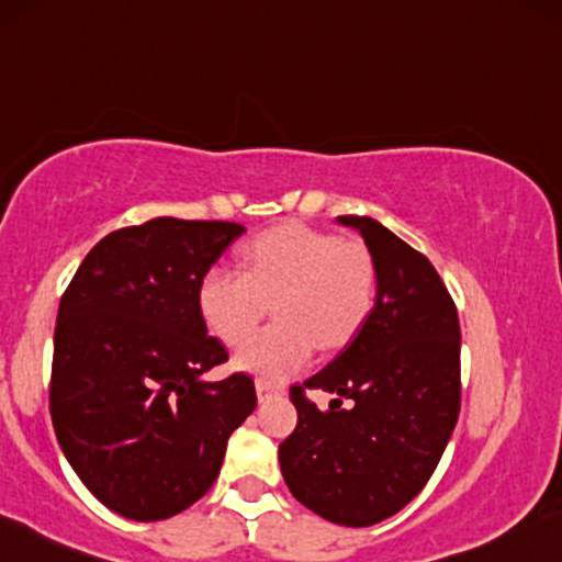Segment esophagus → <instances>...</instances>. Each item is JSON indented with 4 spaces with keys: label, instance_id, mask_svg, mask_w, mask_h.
<instances>
[{
    "label": "esophagus",
    "instance_id": "34e87169",
    "mask_svg": "<svg viewBox=\"0 0 562 562\" xmlns=\"http://www.w3.org/2000/svg\"><path fill=\"white\" fill-rule=\"evenodd\" d=\"M256 395H259V403H263V401H269V397L280 395V387H277V384H272V382L256 380Z\"/></svg>",
    "mask_w": 562,
    "mask_h": 562
}]
</instances>
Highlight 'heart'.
I'll list each match as a JSON object with an SVG mask.
<instances>
[{"mask_svg":"<svg viewBox=\"0 0 562 562\" xmlns=\"http://www.w3.org/2000/svg\"><path fill=\"white\" fill-rule=\"evenodd\" d=\"M376 267L358 240L306 225L272 227L243 248V269L212 267L199 285L206 327L238 346L276 301L278 322L249 338L235 367L263 382H285L322 348H340L374 306Z\"/></svg>","mask_w":562,"mask_h":562,"instance_id":"1","label":"heart"}]
</instances>
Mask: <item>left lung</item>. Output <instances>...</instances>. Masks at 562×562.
Returning <instances> with one entry per match:
<instances>
[{
    "instance_id": "obj_1",
    "label": "left lung",
    "mask_w": 562,
    "mask_h": 562,
    "mask_svg": "<svg viewBox=\"0 0 562 562\" xmlns=\"http://www.w3.org/2000/svg\"><path fill=\"white\" fill-rule=\"evenodd\" d=\"M337 222L358 229L374 259V308L329 367L290 390L299 424L280 445V469L308 510L358 529L395 516L435 474L461 411V324L427 256L371 216ZM306 386L336 401L319 412Z\"/></svg>"
}]
</instances>
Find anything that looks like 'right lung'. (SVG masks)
<instances>
[{
	"label": "right lung",
	"mask_w": 562,
	"mask_h": 562,
	"mask_svg": "<svg viewBox=\"0 0 562 562\" xmlns=\"http://www.w3.org/2000/svg\"><path fill=\"white\" fill-rule=\"evenodd\" d=\"M246 227L157 216L88 251L59 301L49 411L91 495L133 520L191 508L254 414L246 374L206 382L227 350L206 335L199 285Z\"/></svg>",
	"instance_id": "1"
}]
</instances>
